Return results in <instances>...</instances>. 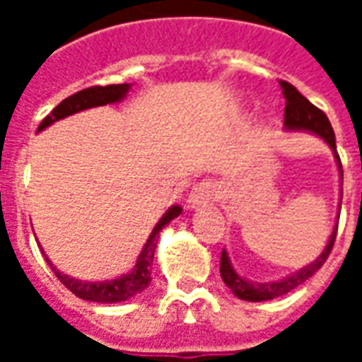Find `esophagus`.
Segmentation results:
<instances>
[{"label":"esophagus","instance_id":"1","mask_svg":"<svg viewBox=\"0 0 362 362\" xmlns=\"http://www.w3.org/2000/svg\"><path fill=\"white\" fill-rule=\"evenodd\" d=\"M215 197H217V186H215V182L204 180L196 184L194 189L189 192L188 204L192 209H197V207H205L207 204H211Z\"/></svg>","mask_w":362,"mask_h":362}]
</instances>
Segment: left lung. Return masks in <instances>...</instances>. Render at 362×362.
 <instances>
[{"mask_svg": "<svg viewBox=\"0 0 362 362\" xmlns=\"http://www.w3.org/2000/svg\"><path fill=\"white\" fill-rule=\"evenodd\" d=\"M279 85L281 90H283V96H285V127L287 129H306V132L320 135L332 147V151H334L335 158L339 163V174H341L343 180L341 160H339V155H337V149H335V134L334 129H332V124H329L327 116L320 108H316L308 98H304L291 83L279 81ZM339 209H341V204H339ZM335 235H337V225H335L334 233L329 236L324 252L312 262L310 266L303 267L300 272L293 273V275H288L285 279L275 281V283H252V281H246L233 269L230 262H228L227 252L223 250L221 252V277L225 281V285L238 298L250 300V303H262V300H272V298H277V296L287 295L288 291H293L298 285H303L304 281L312 277L314 273L318 272L320 267L324 266V262H326L329 252L334 248Z\"/></svg>", "mask_w": 362, "mask_h": 362, "instance_id": "left-lung-1", "label": "left lung"}]
</instances>
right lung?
Returning a JSON list of instances; mask_svg holds the SVG:
<instances>
[{"label":"right lung","mask_w":362,"mask_h":362,"mask_svg":"<svg viewBox=\"0 0 362 362\" xmlns=\"http://www.w3.org/2000/svg\"><path fill=\"white\" fill-rule=\"evenodd\" d=\"M127 90H129V83L106 85V87H98V85H96V87H89V89L79 90V93H75V95L67 96L66 100H62V103H59L58 106L40 122L38 132L44 129V127H48L50 124H54V122H58V119L66 118V116H71L75 112L95 108V106H104V104L110 103H118V100H122V98L126 96ZM180 213V205H174V207H170V209L163 215V219L158 221L157 227L153 228V233H151L147 244L143 246V250L141 254H139L137 262H135L134 269L129 273H126V275H122V277H116V279L95 281V283L74 279V277H69L66 273L58 272L56 267L52 266L48 258H46V262L50 264L52 272L56 273V277H58L74 295L79 296V298L106 304L122 303V300H127V298H132V296H135L137 293H141V291H145V288L149 287L151 267H153V258H155L158 233H160L163 227H166L174 217H178Z\"/></svg>","instance_id":"add662e5"}]
</instances>
